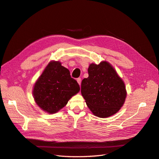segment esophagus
I'll return each mask as SVG.
<instances>
[{
    "label": "esophagus",
    "instance_id": "34e87169",
    "mask_svg": "<svg viewBox=\"0 0 159 159\" xmlns=\"http://www.w3.org/2000/svg\"><path fill=\"white\" fill-rule=\"evenodd\" d=\"M77 81H78V83L79 84V85H80V84H81V78H78L77 79Z\"/></svg>",
    "mask_w": 159,
    "mask_h": 159
}]
</instances>
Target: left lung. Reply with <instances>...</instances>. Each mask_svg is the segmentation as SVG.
I'll list each match as a JSON object with an SVG mask.
<instances>
[{
    "mask_svg": "<svg viewBox=\"0 0 159 159\" xmlns=\"http://www.w3.org/2000/svg\"><path fill=\"white\" fill-rule=\"evenodd\" d=\"M89 77L81 81V93L89 108L95 116L108 117L123 106L126 97L123 81L108 62L92 63Z\"/></svg>",
    "mask_w": 159,
    "mask_h": 159,
    "instance_id": "obj_1",
    "label": "left lung"
}]
</instances>
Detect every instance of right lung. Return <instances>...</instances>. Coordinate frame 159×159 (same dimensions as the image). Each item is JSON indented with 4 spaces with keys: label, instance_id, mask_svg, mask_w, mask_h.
Listing matches in <instances>:
<instances>
[{
    "label": "right lung",
    "instance_id": "1",
    "mask_svg": "<svg viewBox=\"0 0 159 159\" xmlns=\"http://www.w3.org/2000/svg\"><path fill=\"white\" fill-rule=\"evenodd\" d=\"M80 90L70 71L59 61H51L34 84L33 94L36 104L44 111L55 113Z\"/></svg>",
    "mask_w": 159,
    "mask_h": 159
}]
</instances>
